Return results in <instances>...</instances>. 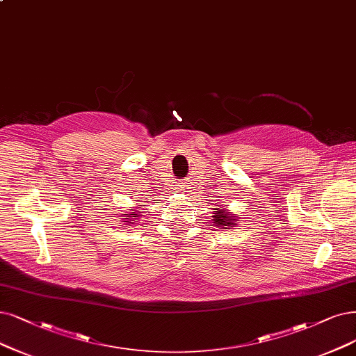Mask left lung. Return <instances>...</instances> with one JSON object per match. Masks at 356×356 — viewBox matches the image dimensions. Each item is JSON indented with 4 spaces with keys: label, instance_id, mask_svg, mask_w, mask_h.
I'll return each instance as SVG.
<instances>
[{
    "label": "left lung",
    "instance_id": "8db88e82",
    "mask_svg": "<svg viewBox=\"0 0 356 356\" xmlns=\"http://www.w3.org/2000/svg\"><path fill=\"white\" fill-rule=\"evenodd\" d=\"M214 214H216L214 221L217 226H230L232 227L236 222L234 218L232 216H229L226 209H222V208H218V211H216Z\"/></svg>",
    "mask_w": 356,
    "mask_h": 356
}]
</instances>
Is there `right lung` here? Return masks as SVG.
Returning a JSON list of instances; mask_svg holds the SVG:
<instances>
[{
    "instance_id": "right-lung-1",
    "label": "right lung",
    "mask_w": 356,
    "mask_h": 356,
    "mask_svg": "<svg viewBox=\"0 0 356 356\" xmlns=\"http://www.w3.org/2000/svg\"><path fill=\"white\" fill-rule=\"evenodd\" d=\"M124 216H129V214H124ZM131 217H134V216H138V214H130Z\"/></svg>"
}]
</instances>
